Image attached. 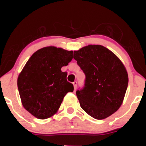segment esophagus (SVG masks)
<instances>
[{"label":"esophagus","mask_w":146,"mask_h":146,"mask_svg":"<svg viewBox=\"0 0 146 146\" xmlns=\"http://www.w3.org/2000/svg\"><path fill=\"white\" fill-rule=\"evenodd\" d=\"M73 86H74V88L75 90L77 88V84H78V83H77V82H73Z\"/></svg>","instance_id":"1"}]
</instances>
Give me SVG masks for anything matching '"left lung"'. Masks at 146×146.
<instances>
[{
  "mask_svg": "<svg viewBox=\"0 0 146 146\" xmlns=\"http://www.w3.org/2000/svg\"><path fill=\"white\" fill-rule=\"evenodd\" d=\"M73 58L86 75L84 87L76 91L81 108L96 119L115 113L123 103L128 84L126 68L119 58L99 44L74 51Z\"/></svg>",
  "mask_w": 146,
  "mask_h": 146,
  "instance_id": "obj_1",
  "label": "left lung"
}]
</instances>
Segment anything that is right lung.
<instances>
[{
    "label": "right lung",
    "instance_id": "right-lung-1",
    "mask_svg": "<svg viewBox=\"0 0 146 146\" xmlns=\"http://www.w3.org/2000/svg\"><path fill=\"white\" fill-rule=\"evenodd\" d=\"M73 59V51L50 46L35 52L18 75L17 84L23 107L33 116L45 119L55 115L73 85L61 68Z\"/></svg>",
    "mask_w": 146,
    "mask_h": 146
}]
</instances>
